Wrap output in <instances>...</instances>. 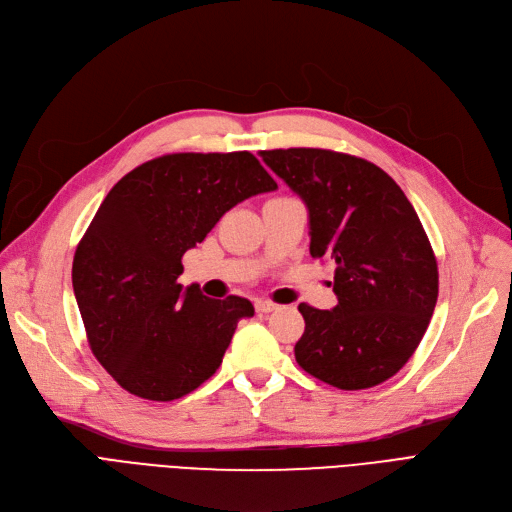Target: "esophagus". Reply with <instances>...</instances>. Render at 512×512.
Here are the masks:
<instances>
[{"mask_svg": "<svg viewBox=\"0 0 512 512\" xmlns=\"http://www.w3.org/2000/svg\"><path fill=\"white\" fill-rule=\"evenodd\" d=\"M278 305L272 303V301H257L255 303V309L259 311V314H270V311H274Z\"/></svg>", "mask_w": 512, "mask_h": 512, "instance_id": "esophagus-1", "label": "esophagus"}]
</instances>
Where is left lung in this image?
<instances>
[{
    "label": "left lung",
    "mask_w": 512,
    "mask_h": 512,
    "mask_svg": "<svg viewBox=\"0 0 512 512\" xmlns=\"http://www.w3.org/2000/svg\"><path fill=\"white\" fill-rule=\"evenodd\" d=\"M263 163L309 213V253L337 263L332 309L299 305L297 364L345 391L381 385L412 358L439 293L420 219L374 163L322 148L263 150Z\"/></svg>",
    "instance_id": "left-lung-1"
}]
</instances>
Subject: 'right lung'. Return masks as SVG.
I'll return each mask as SVG.
<instances>
[{
  "mask_svg": "<svg viewBox=\"0 0 512 512\" xmlns=\"http://www.w3.org/2000/svg\"><path fill=\"white\" fill-rule=\"evenodd\" d=\"M278 184L251 152H175L113 186L77 244L73 291L87 343L129 393L171 402L215 374L249 299L184 288L182 257L226 211Z\"/></svg>",
  "mask_w": 512,
  "mask_h": 512,
  "instance_id": "right-lung-1",
  "label": "right lung"
}]
</instances>
